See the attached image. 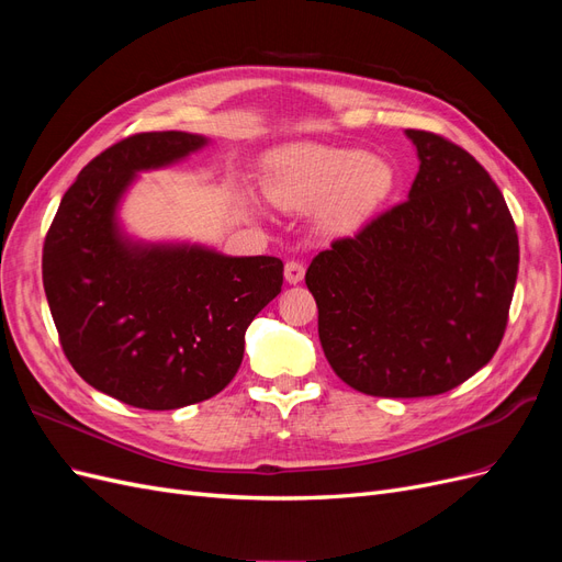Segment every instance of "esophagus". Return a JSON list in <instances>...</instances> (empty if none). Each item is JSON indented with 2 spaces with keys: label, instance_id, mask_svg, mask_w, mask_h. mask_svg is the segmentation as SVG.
<instances>
[{
  "label": "esophagus",
  "instance_id": "1",
  "mask_svg": "<svg viewBox=\"0 0 562 562\" xmlns=\"http://www.w3.org/2000/svg\"><path fill=\"white\" fill-rule=\"evenodd\" d=\"M283 274L288 283H300L304 279V265L300 260H288Z\"/></svg>",
  "mask_w": 562,
  "mask_h": 562
}]
</instances>
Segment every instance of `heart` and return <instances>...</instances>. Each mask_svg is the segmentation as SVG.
Here are the masks:
<instances>
[{"label": "heart", "mask_w": 562, "mask_h": 562, "mask_svg": "<svg viewBox=\"0 0 562 562\" xmlns=\"http://www.w3.org/2000/svg\"><path fill=\"white\" fill-rule=\"evenodd\" d=\"M394 168L356 147L293 143L265 157L267 199L285 211L316 206V227L339 236L359 229L394 192Z\"/></svg>", "instance_id": "heart-1"}]
</instances>
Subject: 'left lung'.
<instances>
[{
	"instance_id": "obj_1",
	"label": "left lung",
	"mask_w": 562,
	"mask_h": 562,
	"mask_svg": "<svg viewBox=\"0 0 562 562\" xmlns=\"http://www.w3.org/2000/svg\"><path fill=\"white\" fill-rule=\"evenodd\" d=\"M419 159L407 199L307 269L335 375L382 398L438 396L495 356L518 234L499 187L467 149L405 131Z\"/></svg>"
}]
</instances>
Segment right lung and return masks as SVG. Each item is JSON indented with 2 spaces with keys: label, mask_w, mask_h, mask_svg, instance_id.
<instances>
[{
  "label": "right lung",
  "mask_w": 562,
  "mask_h": 562,
  "mask_svg": "<svg viewBox=\"0 0 562 562\" xmlns=\"http://www.w3.org/2000/svg\"><path fill=\"white\" fill-rule=\"evenodd\" d=\"M206 145L196 133L159 131L108 147L65 192L44 241V291L67 361L93 389L143 411L220 394L241 366L250 321L281 293L279 258L147 244L119 223L138 173Z\"/></svg>",
  "instance_id": "obj_1"
}]
</instances>
